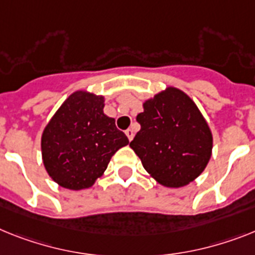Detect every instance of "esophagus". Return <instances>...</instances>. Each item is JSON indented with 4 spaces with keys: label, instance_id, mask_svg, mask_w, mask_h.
<instances>
[{
    "label": "esophagus",
    "instance_id": "obj_1",
    "mask_svg": "<svg viewBox=\"0 0 255 255\" xmlns=\"http://www.w3.org/2000/svg\"><path fill=\"white\" fill-rule=\"evenodd\" d=\"M126 134H127L128 140L131 141L132 138H133V136H134V132H133V129H132V128H128L127 131H126Z\"/></svg>",
    "mask_w": 255,
    "mask_h": 255
}]
</instances>
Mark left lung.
I'll return each instance as SVG.
<instances>
[{
	"mask_svg": "<svg viewBox=\"0 0 255 255\" xmlns=\"http://www.w3.org/2000/svg\"><path fill=\"white\" fill-rule=\"evenodd\" d=\"M136 121L141 128L129 146L158 183L179 188L200 176L211 157L213 134L184 92L167 88L158 93Z\"/></svg>",
	"mask_w": 255,
	"mask_h": 255,
	"instance_id": "obj_1",
	"label": "left lung"
}]
</instances>
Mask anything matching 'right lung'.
<instances>
[{
    "mask_svg": "<svg viewBox=\"0 0 255 255\" xmlns=\"http://www.w3.org/2000/svg\"><path fill=\"white\" fill-rule=\"evenodd\" d=\"M129 141L104 114V97L75 92L45 127L41 137L44 166L61 187H92L111 157Z\"/></svg>",
    "mask_w": 255,
    "mask_h": 255,
    "instance_id": "1",
    "label": "right lung"
}]
</instances>
